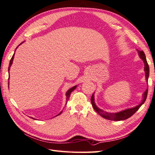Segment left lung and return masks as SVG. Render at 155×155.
I'll list each match as a JSON object with an SVG mask.
<instances>
[{
	"mask_svg": "<svg viewBox=\"0 0 155 155\" xmlns=\"http://www.w3.org/2000/svg\"><path fill=\"white\" fill-rule=\"evenodd\" d=\"M138 55H139V56H140V58L144 62L145 77H146L147 81H148V76H149V67H148V64L147 61L146 56H145L144 53L143 51H139V50H138ZM147 94H148V88L146 90V91H144V93L143 94V100H142V102L140 104H138V106L134 107V108L125 109L124 110H122V111H120L119 112H116V113H110V112L108 113L107 112L104 111V110H102L100 109L96 105L95 102H94V94H92V96H91V105H92V107L94 108V109L101 116H102L103 118H106L107 120H114V121L124 120H126L128 118H130V116L133 115L140 108V107L144 103L145 100H146V99H147Z\"/></svg>",
	"mask_w": 155,
	"mask_h": 155,
	"instance_id": "obj_1",
	"label": "left lung"
}]
</instances>
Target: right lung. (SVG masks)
I'll return each instance as SVG.
<instances>
[{
    "label": "right lung",
    "mask_w": 155,
    "mask_h": 155,
    "mask_svg": "<svg viewBox=\"0 0 155 155\" xmlns=\"http://www.w3.org/2000/svg\"><path fill=\"white\" fill-rule=\"evenodd\" d=\"M23 42H22L21 44H22L23 43ZM20 44V45H21ZM16 48V49H17ZM14 56H15V53L13 54V55H12V58H11V61H10V64H9V66H8V73H9V70H10V68H11V65H12V61H13V59H14ZM8 85H9V82H8ZM77 87V86H74V87H71L70 89L69 90H68V91H67V92H66V104L68 103V100H69V96H70V95H71V93L72 92V91H73L75 88ZM61 112H62V111L60 112L59 114H58L56 116H59V114H61ZM33 119H34V118H33Z\"/></svg>",
    "instance_id": "obj_1"
}]
</instances>
